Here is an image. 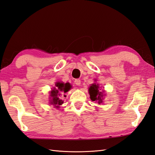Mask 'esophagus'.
I'll list each match as a JSON object with an SVG mask.
<instances>
[{"mask_svg": "<svg viewBox=\"0 0 155 155\" xmlns=\"http://www.w3.org/2000/svg\"><path fill=\"white\" fill-rule=\"evenodd\" d=\"M74 82H75V84H76L77 86H79L81 85V80H80V79H76Z\"/></svg>", "mask_w": 155, "mask_h": 155, "instance_id": "34e87169", "label": "esophagus"}]
</instances>
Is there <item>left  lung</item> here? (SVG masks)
<instances>
[{
    "instance_id": "1",
    "label": "left lung",
    "mask_w": 155,
    "mask_h": 155,
    "mask_svg": "<svg viewBox=\"0 0 155 155\" xmlns=\"http://www.w3.org/2000/svg\"><path fill=\"white\" fill-rule=\"evenodd\" d=\"M100 88L98 84L93 83L88 88L91 100L93 101H97L98 104H102L104 100V92L101 91Z\"/></svg>"
}]
</instances>
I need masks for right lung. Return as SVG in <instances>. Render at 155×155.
Segmentation results:
<instances>
[{
	"mask_svg": "<svg viewBox=\"0 0 155 155\" xmlns=\"http://www.w3.org/2000/svg\"><path fill=\"white\" fill-rule=\"evenodd\" d=\"M72 88L71 85L68 83H64L63 82L58 81L55 84V87L50 92V104L54 106L55 108L60 107V106L63 104V100L62 98L66 97V94L70 88Z\"/></svg>",
	"mask_w": 155,
	"mask_h": 155,
	"instance_id": "1",
	"label": "right lung"
}]
</instances>
